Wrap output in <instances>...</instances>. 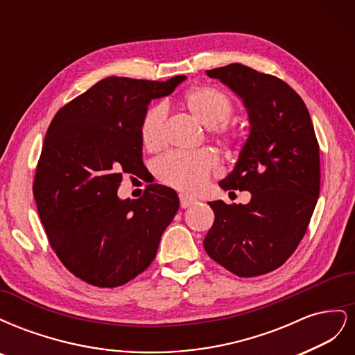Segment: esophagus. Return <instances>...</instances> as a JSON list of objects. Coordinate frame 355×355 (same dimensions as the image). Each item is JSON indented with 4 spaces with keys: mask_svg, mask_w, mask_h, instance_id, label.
Segmentation results:
<instances>
[{
    "mask_svg": "<svg viewBox=\"0 0 355 355\" xmlns=\"http://www.w3.org/2000/svg\"><path fill=\"white\" fill-rule=\"evenodd\" d=\"M179 198H180V207H182V209H187V207L192 206V204L197 202V198L191 197V196H188V194H180Z\"/></svg>",
    "mask_w": 355,
    "mask_h": 355,
    "instance_id": "1",
    "label": "esophagus"
}]
</instances>
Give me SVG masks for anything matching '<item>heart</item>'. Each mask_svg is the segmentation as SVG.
I'll return each mask as SVG.
<instances>
[{
	"label": "heart",
	"mask_w": 355,
	"mask_h": 355,
	"mask_svg": "<svg viewBox=\"0 0 355 355\" xmlns=\"http://www.w3.org/2000/svg\"><path fill=\"white\" fill-rule=\"evenodd\" d=\"M182 110L207 127L209 133L222 144H231L237 133L227 123L234 114L230 96L213 85H197L182 94ZM166 108L154 105L141 121V141L145 148L157 149L163 142ZM219 166V157L211 149H201L192 154H167L155 163V175L164 184L180 191H197L206 184Z\"/></svg>",
	"instance_id": "1"
}]
</instances>
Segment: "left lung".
Here are the masks:
<instances>
[{
    "label": "left lung",
    "instance_id": "left-lung-1",
    "mask_svg": "<svg viewBox=\"0 0 355 355\" xmlns=\"http://www.w3.org/2000/svg\"><path fill=\"white\" fill-rule=\"evenodd\" d=\"M243 99L250 133L222 189L250 191L247 204L210 201L204 249L239 277L282 266L304 239L320 196V148L309 112L283 80L241 63L206 71Z\"/></svg>",
    "mask_w": 355,
    "mask_h": 355
}]
</instances>
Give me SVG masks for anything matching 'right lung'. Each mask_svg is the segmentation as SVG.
<instances>
[{
	"label": "right lung",
	"mask_w": 355,
	"mask_h": 355,
	"mask_svg": "<svg viewBox=\"0 0 355 355\" xmlns=\"http://www.w3.org/2000/svg\"><path fill=\"white\" fill-rule=\"evenodd\" d=\"M108 77L58 111L42 144L34 197L51 249L98 287H118L151 265L179 209L175 189L148 185L120 200L123 175L142 171L141 121L148 103L185 81Z\"/></svg>",
	"instance_id": "1"
}]
</instances>
